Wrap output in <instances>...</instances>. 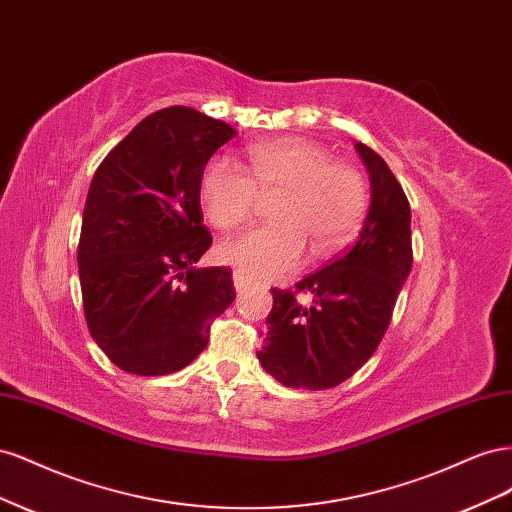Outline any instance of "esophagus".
I'll use <instances>...</instances> for the list:
<instances>
[{"instance_id":"34e87169","label":"esophagus","mask_w":512,"mask_h":512,"mask_svg":"<svg viewBox=\"0 0 512 512\" xmlns=\"http://www.w3.org/2000/svg\"><path fill=\"white\" fill-rule=\"evenodd\" d=\"M232 282H235V288L241 292L243 288H247V280H245V277L243 275H239L237 271H235V275H232Z\"/></svg>"}]
</instances>
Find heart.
<instances>
[{"mask_svg":"<svg viewBox=\"0 0 512 512\" xmlns=\"http://www.w3.org/2000/svg\"><path fill=\"white\" fill-rule=\"evenodd\" d=\"M250 175L237 162L215 158L200 179V203L209 222L230 230L252 218L260 198H280L269 218L218 247V260L245 280L265 282L292 273L305 258L331 256L359 230L369 188L363 173L307 138H277L247 151Z\"/></svg>","mask_w":512,"mask_h":512,"instance_id":"obj_1","label":"heart"}]
</instances>
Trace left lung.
Listing matches in <instances>:
<instances>
[{
	"label": "left lung",
	"instance_id": "obj_1",
	"mask_svg": "<svg viewBox=\"0 0 512 512\" xmlns=\"http://www.w3.org/2000/svg\"><path fill=\"white\" fill-rule=\"evenodd\" d=\"M371 181V203L359 237L297 290L273 292L269 331L258 361L290 389L322 391L348 380L380 346L399 290L412 269L410 203L374 149L354 145ZM307 291L312 304H299Z\"/></svg>",
	"mask_w": 512,
	"mask_h": 512
}]
</instances>
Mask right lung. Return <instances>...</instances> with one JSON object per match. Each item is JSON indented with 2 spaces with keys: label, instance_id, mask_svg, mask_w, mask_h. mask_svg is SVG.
I'll return each instance as SVG.
<instances>
[{
  "label": "right lung",
  "instance_id": "obj_1",
  "mask_svg": "<svg viewBox=\"0 0 512 512\" xmlns=\"http://www.w3.org/2000/svg\"><path fill=\"white\" fill-rule=\"evenodd\" d=\"M235 134L194 108H162L91 179L76 252L85 320L128 374L166 376L190 365L237 297L228 267H194L211 247L200 179Z\"/></svg>",
  "mask_w": 512,
  "mask_h": 512
}]
</instances>
